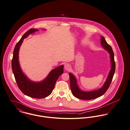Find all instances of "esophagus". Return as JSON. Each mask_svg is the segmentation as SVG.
Here are the masks:
<instances>
[{
  "instance_id": "34e87169",
  "label": "esophagus",
  "mask_w": 130,
  "mask_h": 130,
  "mask_svg": "<svg viewBox=\"0 0 130 130\" xmlns=\"http://www.w3.org/2000/svg\"><path fill=\"white\" fill-rule=\"evenodd\" d=\"M64 68H65V69L66 70H67V71L69 70L70 69V65L68 64H66L65 65V66H64Z\"/></svg>"
}]
</instances>
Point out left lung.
<instances>
[{
  "label": "left lung",
  "instance_id": "1",
  "mask_svg": "<svg viewBox=\"0 0 130 130\" xmlns=\"http://www.w3.org/2000/svg\"><path fill=\"white\" fill-rule=\"evenodd\" d=\"M101 45L110 54L111 61L112 64L111 69L103 86L98 90H95L91 92H84L81 91L78 87L75 77L71 73H69L70 81V87L72 94L75 97L78 99L84 100H90L97 98L106 93L112 82L114 74L116 68L114 52L111 46L107 43L103 36H101Z\"/></svg>",
  "mask_w": 130,
  "mask_h": 130
}]
</instances>
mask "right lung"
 <instances>
[{"mask_svg":"<svg viewBox=\"0 0 130 130\" xmlns=\"http://www.w3.org/2000/svg\"><path fill=\"white\" fill-rule=\"evenodd\" d=\"M38 29L31 28L25 32L20 40L15 46L12 59V69L14 75L17 85L21 91L25 95L32 98L42 99L52 93L59 77L63 73V65H61L52 70L47 78L42 82H32L22 72L18 61V52L23 39L30 34L34 33Z\"/></svg>","mask_w":130,"mask_h":130,"instance_id":"add662e5","label":"right lung"}]
</instances>
